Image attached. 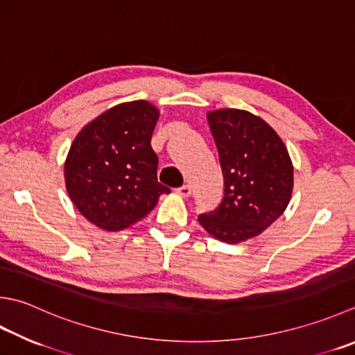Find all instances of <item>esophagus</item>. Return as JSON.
<instances>
[{"instance_id":"obj_1","label":"esophagus","mask_w":355,"mask_h":355,"mask_svg":"<svg viewBox=\"0 0 355 355\" xmlns=\"http://www.w3.org/2000/svg\"><path fill=\"white\" fill-rule=\"evenodd\" d=\"M177 193H178V196H182V197H184V198H187V197H191V193H192V189H191V186H189V184H183L182 187H178V189H177Z\"/></svg>"}]
</instances>
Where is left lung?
<instances>
[{
  "mask_svg": "<svg viewBox=\"0 0 355 355\" xmlns=\"http://www.w3.org/2000/svg\"><path fill=\"white\" fill-rule=\"evenodd\" d=\"M225 180V198L211 214L198 217L205 231L220 241L259 237L293 197L294 166L279 134L248 110L207 112Z\"/></svg>",
  "mask_w": 355,
  "mask_h": 355,
  "instance_id": "8db88e82",
  "label": "left lung"
}]
</instances>
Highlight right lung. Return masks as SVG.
I'll return each mask as SVG.
<instances>
[{
	"label": "right lung",
	"mask_w": 355,
	"mask_h": 355,
	"mask_svg": "<svg viewBox=\"0 0 355 355\" xmlns=\"http://www.w3.org/2000/svg\"><path fill=\"white\" fill-rule=\"evenodd\" d=\"M159 110L146 100L107 109L71 144L64 182L76 209L104 231H121L144 218L169 187L158 183L150 146Z\"/></svg>",
	"instance_id": "right-lung-1"
}]
</instances>
